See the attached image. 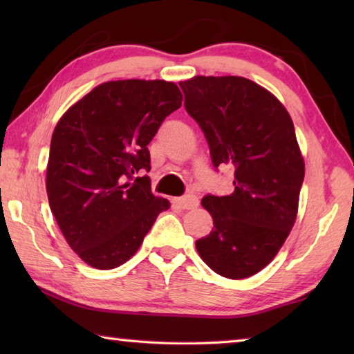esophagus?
<instances>
[{
	"label": "esophagus",
	"instance_id": "esophagus-1",
	"mask_svg": "<svg viewBox=\"0 0 354 354\" xmlns=\"http://www.w3.org/2000/svg\"><path fill=\"white\" fill-rule=\"evenodd\" d=\"M176 206H179L181 209H194L198 206V196L194 194H187L184 196H179V198L175 200Z\"/></svg>",
	"mask_w": 354,
	"mask_h": 354
}]
</instances>
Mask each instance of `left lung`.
I'll use <instances>...</instances> for the list:
<instances>
[{
  "instance_id": "8db88e82",
  "label": "left lung",
  "mask_w": 354,
  "mask_h": 354,
  "mask_svg": "<svg viewBox=\"0 0 354 354\" xmlns=\"http://www.w3.org/2000/svg\"><path fill=\"white\" fill-rule=\"evenodd\" d=\"M179 86L215 170L234 167L232 194L203 196L214 227L195 247L215 273L248 278L277 256L297 218L304 162L292 118L247 77L195 76Z\"/></svg>"
}]
</instances>
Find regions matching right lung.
Returning <instances> with one entry per match:
<instances>
[{"label":"right lung","instance_id":"obj_1","mask_svg":"<svg viewBox=\"0 0 354 354\" xmlns=\"http://www.w3.org/2000/svg\"><path fill=\"white\" fill-rule=\"evenodd\" d=\"M176 84L109 81L64 113L51 137L46 194L65 241L100 270L127 262L169 200L151 194L148 143L181 107Z\"/></svg>","mask_w":354,"mask_h":354}]
</instances>
